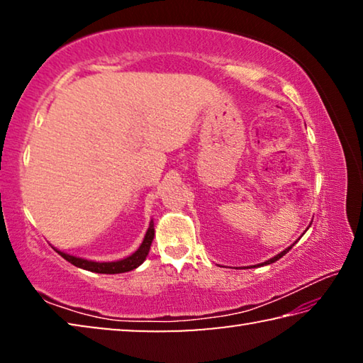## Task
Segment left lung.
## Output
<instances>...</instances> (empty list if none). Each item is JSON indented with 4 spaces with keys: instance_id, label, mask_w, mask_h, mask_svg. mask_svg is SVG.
Masks as SVG:
<instances>
[{
    "instance_id": "obj_1",
    "label": "left lung",
    "mask_w": 363,
    "mask_h": 363,
    "mask_svg": "<svg viewBox=\"0 0 363 363\" xmlns=\"http://www.w3.org/2000/svg\"><path fill=\"white\" fill-rule=\"evenodd\" d=\"M294 243H296V242H294ZM294 243L291 245V247H294ZM291 247H288L286 250H284V251H281V253H280V255H277V256H274V257H270V259H267L266 262H262V264H257V266H266V264H272V262H275V261H279L281 256H285V255L288 253V251H290V250H291Z\"/></svg>"
}]
</instances>
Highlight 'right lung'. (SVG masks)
Wrapping results in <instances>:
<instances>
[{"instance_id":"right-lung-1","label":"right lung","mask_w":363,"mask_h":363,"mask_svg":"<svg viewBox=\"0 0 363 363\" xmlns=\"http://www.w3.org/2000/svg\"><path fill=\"white\" fill-rule=\"evenodd\" d=\"M153 237H155V229H153V220H150V225L145 232V237H144L143 243H140V247L134 251L131 256H128V257H125V259H120V261H113V262L88 261V259H82V257L62 253V251H59V250H56V251L64 257L65 261H69L70 264H73V266L82 267L84 270H91V272H97V274H121V272H130V270L139 267L140 264L145 261L147 255H149Z\"/></svg>"}]
</instances>
